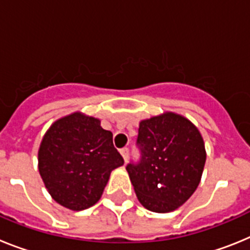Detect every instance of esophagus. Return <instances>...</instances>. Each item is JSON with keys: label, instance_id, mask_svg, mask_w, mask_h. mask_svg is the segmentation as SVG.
<instances>
[{"label": "esophagus", "instance_id": "obj_1", "mask_svg": "<svg viewBox=\"0 0 250 250\" xmlns=\"http://www.w3.org/2000/svg\"><path fill=\"white\" fill-rule=\"evenodd\" d=\"M120 152H121V155H123L124 160L127 161V159H129V149H127V147H124V149L120 150Z\"/></svg>", "mask_w": 250, "mask_h": 250}]
</instances>
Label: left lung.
<instances>
[{"label":"left lung","instance_id":"obj_1","mask_svg":"<svg viewBox=\"0 0 250 250\" xmlns=\"http://www.w3.org/2000/svg\"><path fill=\"white\" fill-rule=\"evenodd\" d=\"M138 163L126 165L139 202L147 210L169 213L199 185L207 152L198 127L184 116L165 112L139 125Z\"/></svg>","mask_w":250,"mask_h":250}]
</instances>
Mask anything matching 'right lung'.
<instances>
[{
    "mask_svg": "<svg viewBox=\"0 0 250 250\" xmlns=\"http://www.w3.org/2000/svg\"><path fill=\"white\" fill-rule=\"evenodd\" d=\"M124 164L112 132L100 120L81 112L59 119L39 149V171L55 202L83 210L99 202L110 173Z\"/></svg>",
    "mask_w": 250,
    "mask_h": 250,
    "instance_id": "1",
    "label": "right lung"
}]
</instances>
